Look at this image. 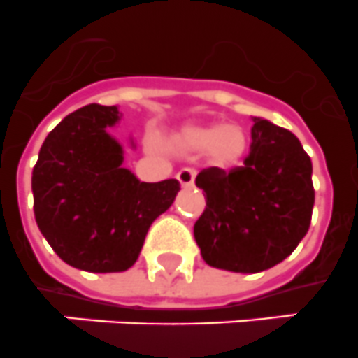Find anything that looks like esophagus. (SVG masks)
Instances as JSON below:
<instances>
[{
    "mask_svg": "<svg viewBox=\"0 0 358 358\" xmlns=\"http://www.w3.org/2000/svg\"><path fill=\"white\" fill-rule=\"evenodd\" d=\"M176 178L182 183V187H192L194 185L196 171L192 167H183V169H180V171L176 173Z\"/></svg>",
    "mask_w": 358,
    "mask_h": 358,
    "instance_id": "obj_1",
    "label": "esophagus"
}]
</instances>
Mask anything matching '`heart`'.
<instances>
[{"label":"heart","instance_id":"obj_1","mask_svg":"<svg viewBox=\"0 0 358 358\" xmlns=\"http://www.w3.org/2000/svg\"><path fill=\"white\" fill-rule=\"evenodd\" d=\"M178 148L189 153L207 150L214 166L231 169L243 164L250 151V139L239 124H192L183 128L176 141Z\"/></svg>","mask_w":358,"mask_h":358}]
</instances>
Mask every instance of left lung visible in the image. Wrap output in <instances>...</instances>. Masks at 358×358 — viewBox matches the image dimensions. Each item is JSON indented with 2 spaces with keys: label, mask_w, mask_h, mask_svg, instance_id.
<instances>
[{
  "label": "left lung",
  "mask_w": 358,
  "mask_h": 358,
  "mask_svg": "<svg viewBox=\"0 0 358 358\" xmlns=\"http://www.w3.org/2000/svg\"><path fill=\"white\" fill-rule=\"evenodd\" d=\"M207 207L194 224L203 260L234 273H260L287 259L308 231L312 162L294 134L253 117L250 155L224 171L196 176Z\"/></svg>",
  "instance_id": "left-lung-1"
}]
</instances>
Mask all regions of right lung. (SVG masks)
<instances>
[{"label": "right lung", "mask_w": 358, "mask_h": 358, "mask_svg": "<svg viewBox=\"0 0 358 358\" xmlns=\"http://www.w3.org/2000/svg\"><path fill=\"white\" fill-rule=\"evenodd\" d=\"M119 119L117 107L96 103L66 115L48 134L31 173L38 230L82 271L134 266L151 223L180 191L178 180L146 183L123 167V146L108 134Z\"/></svg>", "instance_id": "obj_1"}]
</instances>
